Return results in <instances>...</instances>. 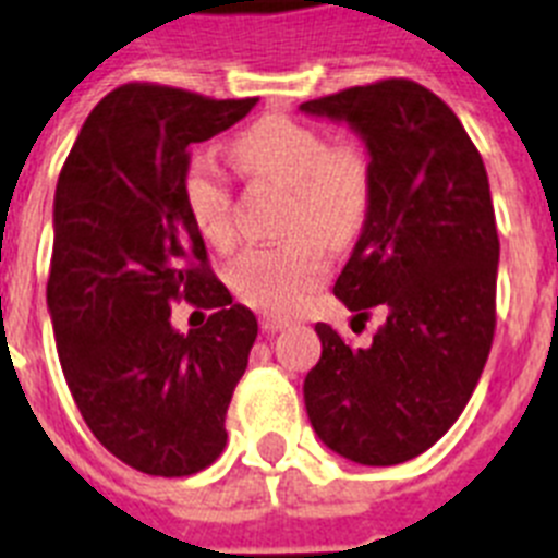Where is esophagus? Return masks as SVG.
<instances>
[{"mask_svg":"<svg viewBox=\"0 0 558 558\" xmlns=\"http://www.w3.org/2000/svg\"><path fill=\"white\" fill-rule=\"evenodd\" d=\"M258 325H262V331H265V333H276V331H284V328L291 325V319H284V316L265 314L262 319H258Z\"/></svg>","mask_w":558,"mask_h":558,"instance_id":"esophagus-1","label":"esophagus"}]
</instances>
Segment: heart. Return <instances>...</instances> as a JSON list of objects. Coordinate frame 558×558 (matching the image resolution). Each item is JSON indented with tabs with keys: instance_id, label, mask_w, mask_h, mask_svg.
<instances>
[{
	"instance_id": "1",
	"label": "heart",
	"mask_w": 558,
	"mask_h": 558,
	"mask_svg": "<svg viewBox=\"0 0 558 558\" xmlns=\"http://www.w3.org/2000/svg\"><path fill=\"white\" fill-rule=\"evenodd\" d=\"M233 149L256 178L291 186L288 242L251 247L230 265V288L265 314H293L328 279V253L363 230L372 209V158L360 141H331L323 129L267 114L239 132ZM184 204L195 230L216 247L233 242V186L204 155L184 167Z\"/></svg>"
}]
</instances>
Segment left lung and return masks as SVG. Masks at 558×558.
<instances>
[{"label":"left lung","instance_id":"1","mask_svg":"<svg viewBox=\"0 0 558 558\" xmlns=\"http://www.w3.org/2000/svg\"><path fill=\"white\" fill-rule=\"evenodd\" d=\"M302 111L349 120L372 155V209L333 293L386 325L354 349L316 323L311 426L365 466L421 456L461 417L496 333L498 230L481 153L447 102L405 77L342 88Z\"/></svg>","mask_w":558,"mask_h":558}]
</instances>
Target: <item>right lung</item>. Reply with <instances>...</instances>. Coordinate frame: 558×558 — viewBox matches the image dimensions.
Segmentation results:
<instances>
[{"instance_id": "right-lung-1", "label": "right lung", "mask_w": 558, "mask_h": 558, "mask_svg": "<svg viewBox=\"0 0 558 558\" xmlns=\"http://www.w3.org/2000/svg\"><path fill=\"white\" fill-rule=\"evenodd\" d=\"M253 106L126 83L92 109L57 181L48 311L62 374L95 438L146 475L184 478L225 452L258 323L213 274L181 181L186 149ZM178 301L214 311L204 329L171 328Z\"/></svg>"}]
</instances>
